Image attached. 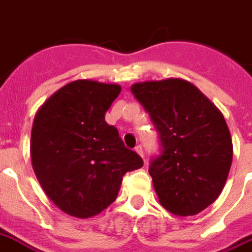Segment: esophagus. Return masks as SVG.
<instances>
[{
  "label": "esophagus",
  "instance_id": "34e87169",
  "mask_svg": "<svg viewBox=\"0 0 252 252\" xmlns=\"http://www.w3.org/2000/svg\"><path fill=\"white\" fill-rule=\"evenodd\" d=\"M134 151H136L137 154L140 155V157L144 158V150H142V146H141V145H137V146L134 147Z\"/></svg>",
  "mask_w": 252,
  "mask_h": 252
}]
</instances>
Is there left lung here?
Listing matches in <instances>:
<instances>
[{
	"instance_id": "left-lung-1",
	"label": "left lung",
	"mask_w": 252,
	"mask_h": 252,
	"mask_svg": "<svg viewBox=\"0 0 252 252\" xmlns=\"http://www.w3.org/2000/svg\"><path fill=\"white\" fill-rule=\"evenodd\" d=\"M130 91L159 132L161 154L149 168L159 202L179 216L199 214L218 199L232 165L224 116L183 79L137 83Z\"/></svg>"
}]
</instances>
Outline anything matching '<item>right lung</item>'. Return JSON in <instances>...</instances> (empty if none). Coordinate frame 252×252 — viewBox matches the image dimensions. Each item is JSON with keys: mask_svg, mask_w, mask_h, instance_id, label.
<instances>
[{"mask_svg": "<svg viewBox=\"0 0 252 252\" xmlns=\"http://www.w3.org/2000/svg\"><path fill=\"white\" fill-rule=\"evenodd\" d=\"M120 91L116 84L76 80L55 92L34 116L31 159L36 177L53 203L75 218L107 208L123 176L144 165L105 122Z\"/></svg>", "mask_w": 252, "mask_h": 252, "instance_id": "add662e5", "label": "right lung"}]
</instances>
